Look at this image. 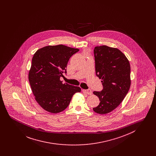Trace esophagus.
<instances>
[{
  "label": "esophagus",
  "instance_id": "1",
  "mask_svg": "<svg viewBox=\"0 0 156 156\" xmlns=\"http://www.w3.org/2000/svg\"><path fill=\"white\" fill-rule=\"evenodd\" d=\"M82 92L85 94H88V95H91L92 94V92L90 89H83Z\"/></svg>",
  "mask_w": 156,
  "mask_h": 156
}]
</instances>
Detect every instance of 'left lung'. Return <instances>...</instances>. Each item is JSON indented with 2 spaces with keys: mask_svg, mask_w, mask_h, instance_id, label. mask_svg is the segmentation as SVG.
<instances>
[{
  "mask_svg": "<svg viewBox=\"0 0 156 156\" xmlns=\"http://www.w3.org/2000/svg\"><path fill=\"white\" fill-rule=\"evenodd\" d=\"M94 52L96 74L102 80L103 89L93 92L100 101L93 110L103 115L116 109L126 97L131 84L130 66L125 55L118 48L97 46Z\"/></svg>",
  "mask_w": 156,
  "mask_h": 156,
  "instance_id": "left-lung-1",
  "label": "left lung"
}]
</instances>
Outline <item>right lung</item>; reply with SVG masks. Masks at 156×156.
Instances as JSON below:
<instances>
[{
	"label": "right lung",
	"instance_id": "add662e5",
	"mask_svg": "<svg viewBox=\"0 0 156 156\" xmlns=\"http://www.w3.org/2000/svg\"><path fill=\"white\" fill-rule=\"evenodd\" d=\"M79 49L64 45H48L34 54L29 73L30 87L37 103L46 111L57 113L65 110L79 87L62 83L70 57Z\"/></svg>",
	"mask_w": 156,
	"mask_h": 156
}]
</instances>
